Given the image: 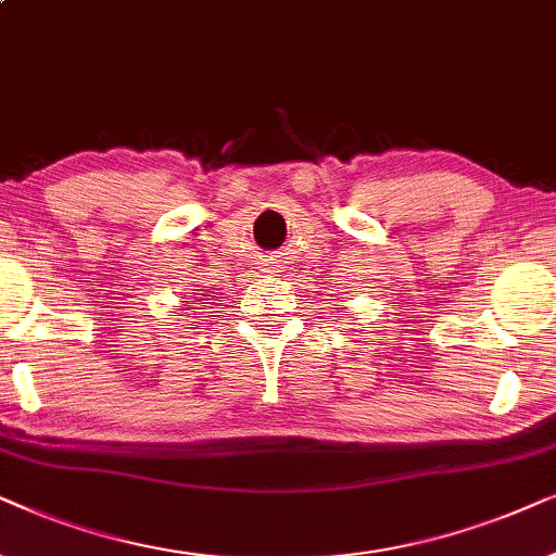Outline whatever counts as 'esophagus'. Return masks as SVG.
Segmentation results:
<instances>
[{"mask_svg": "<svg viewBox=\"0 0 556 556\" xmlns=\"http://www.w3.org/2000/svg\"><path fill=\"white\" fill-rule=\"evenodd\" d=\"M274 269V266H269V264H266V271H271Z\"/></svg>", "mask_w": 556, "mask_h": 556, "instance_id": "esophagus-1", "label": "esophagus"}]
</instances>
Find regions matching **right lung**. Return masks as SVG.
<instances>
[{"label": "right lung", "instance_id": "add662e5", "mask_svg": "<svg viewBox=\"0 0 556 556\" xmlns=\"http://www.w3.org/2000/svg\"><path fill=\"white\" fill-rule=\"evenodd\" d=\"M205 298H211V294H205ZM205 305H208V302H203V298H198V300H190V313H198V309H205Z\"/></svg>", "mask_w": 556, "mask_h": 556}]
</instances>
